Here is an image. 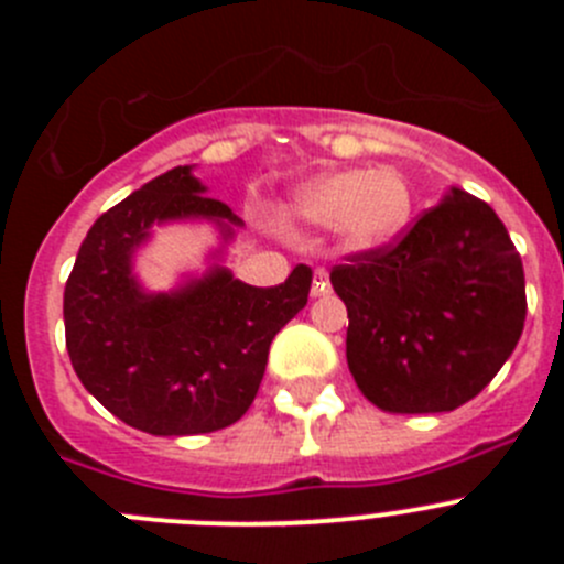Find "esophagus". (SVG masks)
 <instances>
[{
	"label": "esophagus",
	"mask_w": 564,
	"mask_h": 564,
	"mask_svg": "<svg viewBox=\"0 0 564 564\" xmlns=\"http://www.w3.org/2000/svg\"><path fill=\"white\" fill-rule=\"evenodd\" d=\"M327 291H330V273H327L325 268H316V273H313L311 296H325Z\"/></svg>",
	"instance_id": "esophagus-1"
}]
</instances>
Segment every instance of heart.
I'll list each match as a JSON object with an SVG mask.
<instances>
[{
  "label": "heart",
  "instance_id": "1",
  "mask_svg": "<svg viewBox=\"0 0 564 564\" xmlns=\"http://www.w3.org/2000/svg\"><path fill=\"white\" fill-rule=\"evenodd\" d=\"M293 214L307 226H341L344 239L358 251L381 248L406 228L412 217V188L398 169H344L318 174L299 186Z\"/></svg>",
  "mask_w": 564,
  "mask_h": 564
}]
</instances>
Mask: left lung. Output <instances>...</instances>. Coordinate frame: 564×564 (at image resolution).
I'll return each instance as SVG.
<instances>
[{
  "mask_svg": "<svg viewBox=\"0 0 564 564\" xmlns=\"http://www.w3.org/2000/svg\"><path fill=\"white\" fill-rule=\"evenodd\" d=\"M347 364L358 390L398 415L452 412L514 352L525 273L488 203L452 188L398 242L336 265Z\"/></svg>",
  "mask_w": 564,
  "mask_h": 564,
  "instance_id": "obj_1",
  "label": "left lung"
}]
</instances>
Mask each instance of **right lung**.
Returning a JSON list of instances; mask_svg holds the SVG:
<instances>
[{
  "label": "right lung",
  "instance_id": "obj_1",
  "mask_svg": "<svg viewBox=\"0 0 564 564\" xmlns=\"http://www.w3.org/2000/svg\"><path fill=\"white\" fill-rule=\"evenodd\" d=\"M212 220L223 239L242 226L206 197L192 166H174L101 214L78 248L64 288V336L73 370L115 417L161 437L206 435L246 415L268 350L307 305L311 268L276 288L234 279L220 262L169 293H147L134 251L154 223Z\"/></svg>",
  "mask_w": 564,
  "mask_h": 564
}]
</instances>
